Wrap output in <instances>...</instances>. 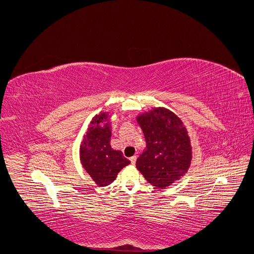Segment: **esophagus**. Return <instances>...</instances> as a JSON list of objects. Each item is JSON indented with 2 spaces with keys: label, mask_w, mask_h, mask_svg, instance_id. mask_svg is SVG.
I'll return each instance as SVG.
<instances>
[{
  "label": "esophagus",
  "mask_w": 254,
  "mask_h": 254,
  "mask_svg": "<svg viewBox=\"0 0 254 254\" xmlns=\"http://www.w3.org/2000/svg\"><path fill=\"white\" fill-rule=\"evenodd\" d=\"M130 162H131V164H135V162H136V156H133V157L130 158Z\"/></svg>",
  "instance_id": "34e87169"
}]
</instances>
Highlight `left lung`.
Wrapping results in <instances>:
<instances>
[{
    "mask_svg": "<svg viewBox=\"0 0 254 254\" xmlns=\"http://www.w3.org/2000/svg\"><path fill=\"white\" fill-rule=\"evenodd\" d=\"M146 148L136 160L144 178L159 189L170 187L189 170L191 160L190 136L182 121L165 108H155L136 118Z\"/></svg>",
    "mask_w": 254,
    "mask_h": 254,
    "instance_id": "left-lung-1",
    "label": "left lung"
}]
</instances>
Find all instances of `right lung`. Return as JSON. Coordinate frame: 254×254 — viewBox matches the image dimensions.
<instances>
[{
	"label": "right lung",
	"mask_w": 254,
	"mask_h": 254,
	"mask_svg": "<svg viewBox=\"0 0 254 254\" xmlns=\"http://www.w3.org/2000/svg\"><path fill=\"white\" fill-rule=\"evenodd\" d=\"M106 113H101L92 120L87 133L80 145V161L84 170L92 177L98 187L112 183L122 168L130 161L123 156L121 150L112 149L110 145L111 129Z\"/></svg>",
	"instance_id": "1"
}]
</instances>
